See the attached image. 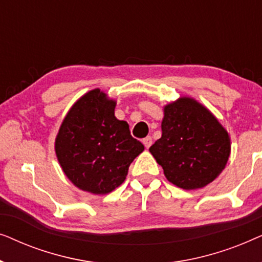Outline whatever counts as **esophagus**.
<instances>
[{"mask_svg":"<svg viewBox=\"0 0 262 262\" xmlns=\"http://www.w3.org/2000/svg\"><path fill=\"white\" fill-rule=\"evenodd\" d=\"M143 144H144V146L146 149L150 148V145L152 144V138L150 137V136H148V137H145L144 139H143Z\"/></svg>","mask_w":262,"mask_h":262,"instance_id":"1","label":"esophagus"}]
</instances>
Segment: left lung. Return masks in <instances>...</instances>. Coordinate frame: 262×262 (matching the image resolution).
Segmentation results:
<instances>
[{"label": "left lung", "instance_id": "obj_1", "mask_svg": "<svg viewBox=\"0 0 262 262\" xmlns=\"http://www.w3.org/2000/svg\"><path fill=\"white\" fill-rule=\"evenodd\" d=\"M163 111L162 137L149 151L171 184L184 189L205 187L222 173L230 156L227 130L194 99L180 98Z\"/></svg>", "mask_w": 262, "mask_h": 262}]
</instances>
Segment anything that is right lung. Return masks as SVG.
<instances>
[{
  "instance_id": "add662e5",
  "label": "right lung",
  "mask_w": 262,
  "mask_h": 262,
  "mask_svg": "<svg viewBox=\"0 0 262 262\" xmlns=\"http://www.w3.org/2000/svg\"><path fill=\"white\" fill-rule=\"evenodd\" d=\"M114 108V100L93 89L74 103L56 137L64 174L93 194H107L123 184L132 161L144 150L126 121L117 119Z\"/></svg>"
}]
</instances>
